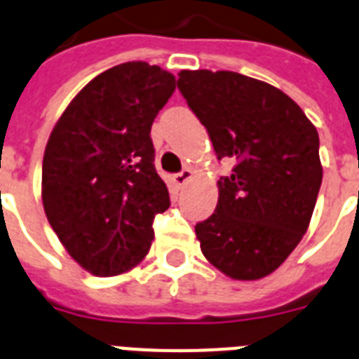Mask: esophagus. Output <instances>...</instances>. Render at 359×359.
Segmentation results:
<instances>
[{
  "label": "esophagus",
  "instance_id": "1",
  "mask_svg": "<svg viewBox=\"0 0 359 359\" xmlns=\"http://www.w3.org/2000/svg\"><path fill=\"white\" fill-rule=\"evenodd\" d=\"M193 179V171L189 170V168H184L182 171H179L175 175V182L179 184V186H184V184H188L189 180Z\"/></svg>",
  "mask_w": 359,
  "mask_h": 359
}]
</instances>
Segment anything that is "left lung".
<instances>
[{"instance_id":"left-lung-1","label":"left lung","mask_w":359,"mask_h":359,"mask_svg":"<svg viewBox=\"0 0 359 359\" xmlns=\"http://www.w3.org/2000/svg\"><path fill=\"white\" fill-rule=\"evenodd\" d=\"M177 86L218 161H235L215 213L195 226L202 253L231 278H264L309 227L322 186L316 128L285 93L236 72L182 70Z\"/></svg>"}]
</instances>
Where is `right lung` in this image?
Instances as JSON below:
<instances>
[{"label":"right lung","instance_id":"obj_1","mask_svg":"<svg viewBox=\"0 0 359 359\" xmlns=\"http://www.w3.org/2000/svg\"><path fill=\"white\" fill-rule=\"evenodd\" d=\"M175 77L142 61L99 74L63 111L43 157V205L70 257L97 276L148 253L154 218L170 208L155 170L151 124Z\"/></svg>","mask_w":359,"mask_h":359}]
</instances>
